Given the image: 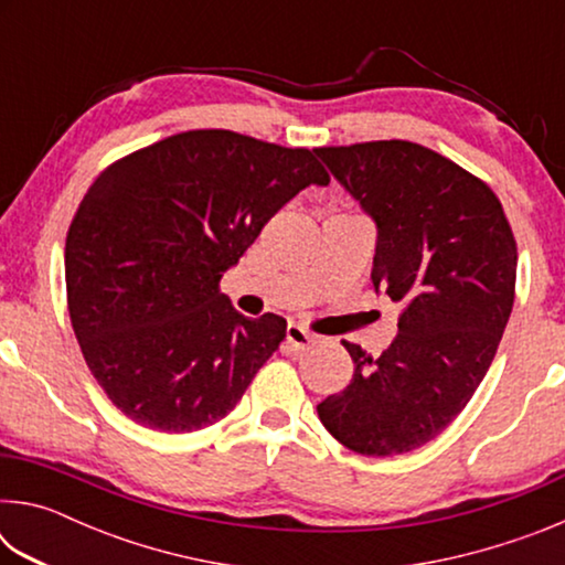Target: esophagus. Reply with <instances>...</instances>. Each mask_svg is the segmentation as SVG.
<instances>
[{"label": "esophagus", "instance_id": "esophagus-1", "mask_svg": "<svg viewBox=\"0 0 565 565\" xmlns=\"http://www.w3.org/2000/svg\"><path fill=\"white\" fill-rule=\"evenodd\" d=\"M286 341H289L296 351H306L311 347L313 339H311L309 331L299 327V323H291V327L286 329Z\"/></svg>", "mask_w": 565, "mask_h": 565}]
</instances>
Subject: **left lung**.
I'll return each mask as SVG.
<instances>
[{"label": "left lung", "instance_id": "obj_1", "mask_svg": "<svg viewBox=\"0 0 565 565\" xmlns=\"http://www.w3.org/2000/svg\"><path fill=\"white\" fill-rule=\"evenodd\" d=\"M317 154L374 216L371 281L401 303L381 356L343 341L356 369L319 418L361 456L414 451L461 414L491 366L515 299L513 228L483 179L414 141Z\"/></svg>", "mask_w": 565, "mask_h": 565}]
</instances>
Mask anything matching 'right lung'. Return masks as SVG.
Instances as JSON below:
<instances>
[{"label":"right lung","instance_id":"add662e5","mask_svg":"<svg viewBox=\"0 0 565 565\" xmlns=\"http://www.w3.org/2000/svg\"><path fill=\"white\" fill-rule=\"evenodd\" d=\"M311 149L191 129L102 171L66 232L74 337L124 416L164 434L222 420L286 337L246 319L224 271L303 186L329 184Z\"/></svg>","mask_w":565,"mask_h":565}]
</instances>
